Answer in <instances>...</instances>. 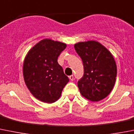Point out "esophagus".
Here are the masks:
<instances>
[{"label": "esophagus", "instance_id": "obj_1", "mask_svg": "<svg viewBox=\"0 0 134 134\" xmlns=\"http://www.w3.org/2000/svg\"><path fill=\"white\" fill-rule=\"evenodd\" d=\"M69 79L71 80V81H72V80H74V76H73V75H71V76H69Z\"/></svg>", "mask_w": 134, "mask_h": 134}]
</instances>
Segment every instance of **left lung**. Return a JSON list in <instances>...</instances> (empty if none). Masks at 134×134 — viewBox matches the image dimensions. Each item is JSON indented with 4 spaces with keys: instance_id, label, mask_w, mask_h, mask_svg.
<instances>
[{
    "instance_id": "left-lung-1",
    "label": "left lung",
    "mask_w": 134,
    "mask_h": 134,
    "mask_svg": "<svg viewBox=\"0 0 134 134\" xmlns=\"http://www.w3.org/2000/svg\"><path fill=\"white\" fill-rule=\"evenodd\" d=\"M81 58L84 75L78 81L83 97L91 102H98L107 97L116 80V63L110 52L96 41L79 42L75 44Z\"/></svg>"
}]
</instances>
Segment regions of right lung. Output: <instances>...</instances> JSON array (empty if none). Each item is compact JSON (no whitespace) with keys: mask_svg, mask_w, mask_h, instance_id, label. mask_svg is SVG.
I'll return each instance as SVG.
<instances>
[{"mask_svg":"<svg viewBox=\"0 0 134 134\" xmlns=\"http://www.w3.org/2000/svg\"><path fill=\"white\" fill-rule=\"evenodd\" d=\"M66 44L44 39L29 51L23 63V77L28 89L35 97L46 103L56 102L69 78L58 62Z\"/></svg>","mask_w":134,"mask_h":134,"instance_id":"obj_1","label":"right lung"}]
</instances>
